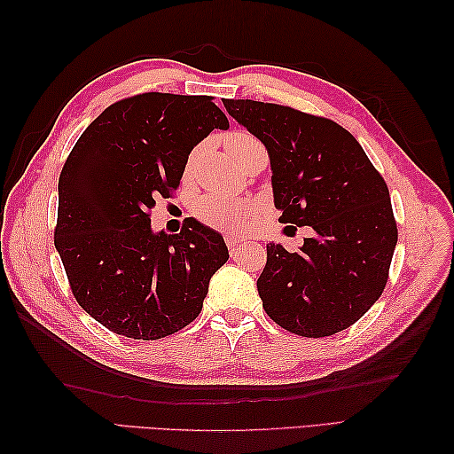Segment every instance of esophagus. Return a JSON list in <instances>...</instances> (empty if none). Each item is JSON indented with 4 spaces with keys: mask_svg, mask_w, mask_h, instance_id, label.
I'll return each mask as SVG.
<instances>
[{
    "mask_svg": "<svg viewBox=\"0 0 454 454\" xmlns=\"http://www.w3.org/2000/svg\"><path fill=\"white\" fill-rule=\"evenodd\" d=\"M244 244H246L244 238L234 236V234H228V236H226V246H228V249H230V252H232V254H236L238 247H242Z\"/></svg>",
    "mask_w": 454,
    "mask_h": 454,
    "instance_id": "esophagus-1",
    "label": "esophagus"
}]
</instances>
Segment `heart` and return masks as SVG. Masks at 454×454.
I'll return each mask as SVG.
<instances>
[{"label": "heart", "mask_w": 454, "mask_h": 454, "mask_svg": "<svg viewBox=\"0 0 454 454\" xmlns=\"http://www.w3.org/2000/svg\"><path fill=\"white\" fill-rule=\"evenodd\" d=\"M224 146L230 156H232V160H236L238 163L244 158H247L252 152L263 148L262 142H259L254 134L242 132V130L228 134L224 140ZM199 153H200V148H195L191 152L189 161H187V171L195 166ZM192 210H195V216L202 222V224L222 230V232H230V234L244 232V230L252 226V222L255 218V207L252 202L228 199L222 195L200 197L195 202V208Z\"/></svg>", "instance_id": "b5f03b06"}]
</instances>
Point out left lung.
<instances>
[{
    "label": "left lung",
    "instance_id": "obj_1",
    "mask_svg": "<svg viewBox=\"0 0 454 454\" xmlns=\"http://www.w3.org/2000/svg\"><path fill=\"white\" fill-rule=\"evenodd\" d=\"M222 103L269 152L278 220L314 230L294 254L267 246L257 278L267 316L302 337L347 330L388 281L398 228L387 181L330 119L252 99Z\"/></svg>",
    "mask_w": 454,
    "mask_h": 454
}]
</instances>
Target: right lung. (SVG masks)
I'll return each mask as SVG.
<instances>
[{
	"mask_svg": "<svg viewBox=\"0 0 454 454\" xmlns=\"http://www.w3.org/2000/svg\"><path fill=\"white\" fill-rule=\"evenodd\" d=\"M230 127L208 95L140 93L83 130L58 179L54 246L75 301L107 330L161 340L202 310L228 262L215 230L189 218L153 232L150 210L179 187L191 150Z\"/></svg>",
	"mask_w": 454,
	"mask_h": 454,
	"instance_id": "obj_1",
	"label": "right lung"
}]
</instances>
